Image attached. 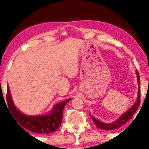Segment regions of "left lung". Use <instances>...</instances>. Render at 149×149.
<instances>
[{"label":"left lung","instance_id":"left-lung-1","mask_svg":"<svg viewBox=\"0 0 149 149\" xmlns=\"http://www.w3.org/2000/svg\"><path fill=\"white\" fill-rule=\"evenodd\" d=\"M136 74L137 75V80L139 83V85H140V77L139 75V73L137 71H136ZM141 89L140 87H139V92H138V98L136 102L134 104V105L130 108L129 110H127L125 114H123L122 116H121L119 119L115 121L114 122L111 123H103L102 122L96 120L95 118H93L91 114L89 113V116L91 119L94 123V124L97 126V127L99 128L100 130H106V131H110V130H117L120 127H122L123 125H124L126 122H129V121L132 119L133 116L136 112V110L138 109L140 103V99H141Z\"/></svg>","mask_w":149,"mask_h":149}]
</instances>
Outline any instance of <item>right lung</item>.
I'll use <instances>...</instances> for the list:
<instances>
[{
  "mask_svg": "<svg viewBox=\"0 0 149 149\" xmlns=\"http://www.w3.org/2000/svg\"><path fill=\"white\" fill-rule=\"evenodd\" d=\"M70 100L71 99H69L55 106L49 114L42 116H28L22 114L16 108L12 102L8 87L7 89L6 100L11 115L13 116L12 117L15 118L18 124L25 129L42 134H49L58 129L62 123L63 110L65 104Z\"/></svg>",
  "mask_w": 149,
  "mask_h": 149,
  "instance_id": "add662e5",
  "label": "right lung"
}]
</instances>
